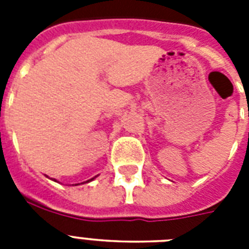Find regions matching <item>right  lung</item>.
Segmentation results:
<instances>
[{"label": "right lung", "mask_w": 249, "mask_h": 249, "mask_svg": "<svg viewBox=\"0 0 249 249\" xmlns=\"http://www.w3.org/2000/svg\"><path fill=\"white\" fill-rule=\"evenodd\" d=\"M47 177H48V176H47ZM95 178H96V176L92 177V178H91V179H89V181H86V182H91V181H93V179H95ZM52 179H53V178H52ZM53 181H55V182H58L57 179H53ZM82 183H85V182H82ZM77 185H79V183H77Z\"/></svg>", "instance_id": "1"}]
</instances>
